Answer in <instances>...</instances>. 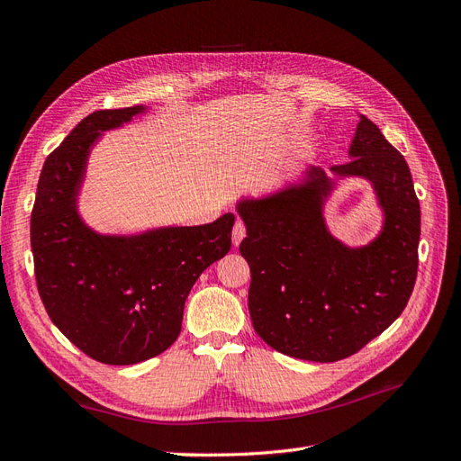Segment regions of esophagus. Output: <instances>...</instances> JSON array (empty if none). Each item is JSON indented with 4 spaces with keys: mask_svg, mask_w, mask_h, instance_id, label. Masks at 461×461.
Instances as JSON below:
<instances>
[{
    "mask_svg": "<svg viewBox=\"0 0 461 461\" xmlns=\"http://www.w3.org/2000/svg\"><path fill=\"white\" fill-rule=\"evenodd\" d=\"M244 236H246L244 222H242V221H236L234 227H232V244L239 246V244L244 240Z\"/></svg>",
    "mask_w": 461,
    "mask_h": 461,
    "instance_id": "34e87169",
    "label": "esophagus"
}]
</instances>
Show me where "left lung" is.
I'll use <instances>...</instances> for the list:
<instances>
[{
	"label": "left lung",
	"mask_w": 461,
	"mask_h": 461,
	"mask_svg": "<svg viewBox=\"0 0 461 461\" xmlns=\"http://www.w3.org/2000/svg\"><path fill=\"white\" fill-rule=\"evenodd\" d=\"M348 159L329 175L308 167L278 190L236 202L256 332L276 352L319 364L356 354L393 325L417 276L421 209L406 159L366 115ZM344 177L367 179L382 209V230L364 247L342 243L326 225L324 205Z\"/></svg>",
	"instance_id": "1"
}]
</instances>
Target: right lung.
Segmentation results:
<instances>
[{
    "mask_svg": "<svg viewBox=\"0 0 461 461\" xmlns=\"http://www.w3.org/2000/svg\"><path fill=\"white\" fill-rule=\"evenodd\" d=\"M148 111L104 109L82 119L41 167L31 217L36 283L50 319L107 366L165 352L178 339L194 283L230 249L234 213L132 234L97 232L82 219L78 198L94 146Z\"/></svg>",
    "mask_w": 461,
    "mask_h": 461,
    "instance_id": "add662e5",
    "label": "right lung"
}]
</instances>
